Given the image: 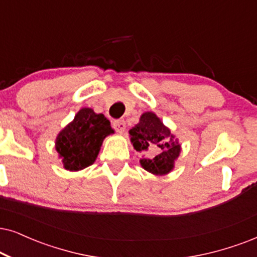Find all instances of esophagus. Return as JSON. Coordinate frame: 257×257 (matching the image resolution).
<instances>
[{
  "instance_id": "1",
  "label": "esophagus",
  "mask_w": 257,
  "mask_h": 257,
  "mask_svg": "<svg viewBox=\"0 0 257 257\" xmlns=\"http://www.w3.org/2000/svg\"><path fill=\"white\" fill-rule=\"evenodd\" d=\"M112 126L115 131H117L119 133H123L125 129V121L124 119H115L112 122Z\"/></svg>"
}]
</instances>
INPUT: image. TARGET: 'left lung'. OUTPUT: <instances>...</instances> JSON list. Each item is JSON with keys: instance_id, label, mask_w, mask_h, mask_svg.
I'll return each mask as SVG.
<instances>
[{"instance_id": "left-lung-1", "label": "left lung", "mask_w": 257, "mask_h": 257, "mask_svg": "<svg viewBox=\"0 0 257 257\" xmlns=\"http://www.w3.org/2000/svg\"><path fill=\"white\" fill-rule=\"evenodd\" d=\"M129 134L134 148L146 155L140 160L146 171L164 175L173 170L174 160L180 154V145L155 113L145 112Z\"/></svg>"}]
</instances>
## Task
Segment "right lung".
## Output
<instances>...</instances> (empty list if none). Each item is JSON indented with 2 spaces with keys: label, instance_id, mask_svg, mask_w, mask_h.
<instances>
[{
  "label": "right lung",
  "instance_id": "add662e5",
  "mask_svg": "<svg viewBox=\"0 0 257 257\" xmlns=\"http://www.w3.org/2000/svg\"><path fill=\"white\" fill-rule=\"evenodd\" d=\"M109 119L92 109H80L58 135L56 149L69 171L83 170L95 162L105 136L112 134Z\"/></svg>",
  "mask_w": 257,
  "mask_h": 257
}]
</instances>
